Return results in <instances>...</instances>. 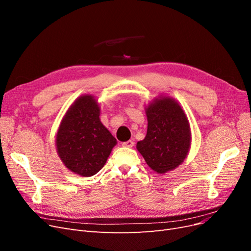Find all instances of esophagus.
<instances>
[{
    "label": "esophagus",
    "mask_w": 251,
    "mask_h": 251,
    "mask_svg": "<svg viewBox=\"0 0 251 251\" xmlns=\"http://www.w3.org/2000/svg\"><path fill=\"white\" fill-rule=\"evenodd\" d=\"M123 147L125 148H133L134 147V142L132 140H127L123 142Z\"/></svg>",
    "instance_id": "esophagus-1"
}]
</instances>
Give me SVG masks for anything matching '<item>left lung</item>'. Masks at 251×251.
<instances>
[{"mask_svg":"<svg viewBox=\"0 0 251 251\" xmlns=\"http://www.w3.org/2000/svg\"><path fill=\"white\" fill-rule=\"evenodd\" d=\"M148 132L137 150L158 174L176 169L191 147V130L179 103L170 97L154 100L147 109Z\"/></svg>","mask_w":251,"mask_h":251,"instance_id":"8db88e82","label":"left lung"}]
</instances>
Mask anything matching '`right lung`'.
Instances as JSON below:
<instances>
[{
  "label": "right lung",
  "instance_id": "add662e5",
  "mask_svg": "<svg viewBox=\"0 0 251 251\" xmlns=\"http://www.w3.org/2000/svg\"><path fill=\"white\" fill-rule=\"evenodd\" d=\"M100 111L93 96H80L66 113L56 135V149L62 161L83 177L100 172L117 143L100 123Z\"/></svg>",
  "mask_w": 251,
  "mask_h": 251
}]
</instances>
